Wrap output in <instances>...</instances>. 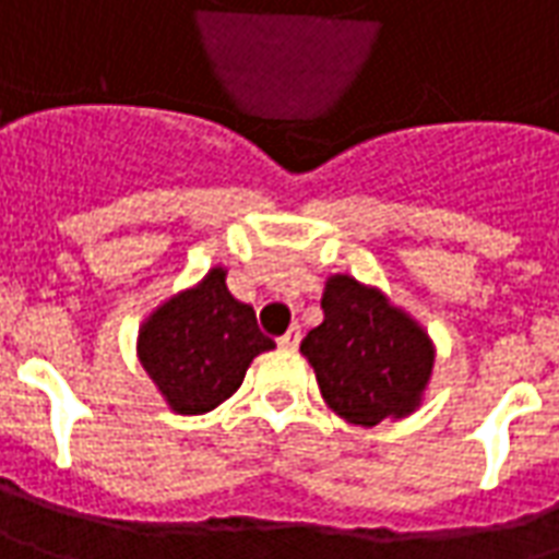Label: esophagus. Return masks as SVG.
<instances>
[{
	"label": "esophagus",
	"instance_id": "1",
	"mask_svg": "<svg viewBox=\"0 0 559 559\" xmlns=\"http://www.w3.org/2000/svg\"><path fill=\"white\" fill-rule=\"evenodd\" d=\"M299 338H302V330H299V326H290V330H287V333L278 338V345L281 347H296V345H299Z\"/></svg>",
	"mask_w": 559,
	"mask_h": 559
}]
</instances>
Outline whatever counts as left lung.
Here are the masks:
<instances>
[{
  "instance_id": "left-lung-1",
  "label": "left lung",
  "mask_w": 559,
  "mask_h": 559,
  "mask_svg": "<svg viewBox=\"0 0 559 559\" xmlns=\"http://www.w3.org/2000/svg\"><path fill=\"white\" fill-rule=\"evenodd\" d=\"M323 323L302 338L326 405L347 424L374 427L420 405L436 350L415 320L374 287L333 275L320 299Z\"/></svg>"
}]
</instances>
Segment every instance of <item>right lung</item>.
I'll list each match as a JSON object with an SVG mask.
<instances>
[{
    "label": "right lung",
    "instance_id": "add662e5",
    "mask_svg": "<svg viewBox=\"0 0 559 559\" xmlns=\"http://www.w3.org/2000/svg\"><path fill=\"white\" fill-rule=\"evenodd\" d=\"M272 347L253 308L226 290L224 269L163 302L139 333L144 372L178 415L217 408L241 388L253 357Z\"/></svg>",
    "mask_w": 559,
    "mask_h": 559
}]
</instances>
